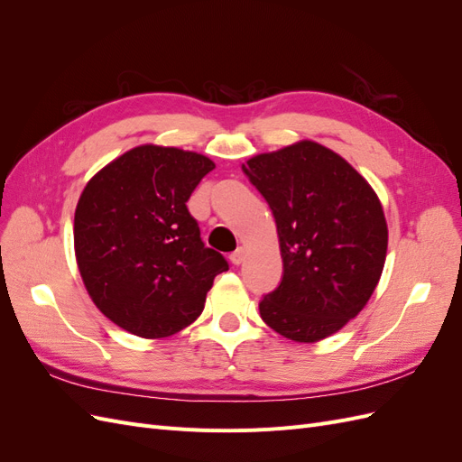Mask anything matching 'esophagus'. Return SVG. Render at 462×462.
<instances>
[{"label":"esophagus","instance_id":"obj_1","mask_svg":"<svg viewBox=\"0 0 462 462\" xmlns=\"http://www.w3.org/2000/svg\"><path fill=\"white\" fill-rule=\"evenodd\" d=\"M245 258H246V250L243 248V246H239L235 250V253L229 256V260H231V263H235V265H239V263H243L245 262Z\"/></svg>","mask_w":462,"mask_h":462}]
</instances>
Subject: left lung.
I'll return each instance as SVG.
<instances>
[{
	"label": "left lung",
	"mask_w": 462,
	"mask_h": 462,
	"mask_svg": "<svg viewBox=\"0 0 462 462\" xmlns=\"http://www.w3.org/2000/svg\"><path fill=\"white\" fill-rule=\"evenodd\" d=\"M275 217L282 283L260 302L273 331L316 343L353 319L380 282L387 221L368 180L314 141L258 153L243 163Z\"/></svg>",
	"instance_id": "8db88e82"
}]
</instances>
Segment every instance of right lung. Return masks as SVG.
<instances>
[{"mask_svg": "<svg viewBox=\"0 0 462 462\" xmlns=\"http://www.w3.org/2000/svg\"><path fill=\"white\" fill-rule=\"evenodd\" d=\"M216 163L197 152L143 144L109 162L75 209V256L92 302L133 335L162 339L202 310L227 260L204 246L187 200Z\"/></svg>", "mask_w": 462, "mask_h": 462, "instance_id": "obj_1", "label": "right lung"}]
</instances>
